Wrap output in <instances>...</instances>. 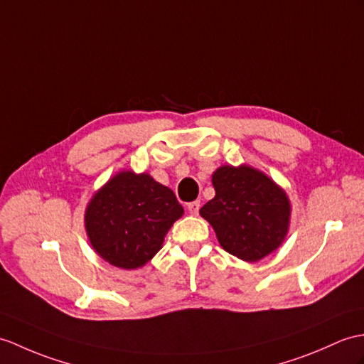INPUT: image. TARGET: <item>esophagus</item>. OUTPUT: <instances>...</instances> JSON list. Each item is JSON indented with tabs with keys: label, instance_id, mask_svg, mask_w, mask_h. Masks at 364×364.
Returning a JSON list of instances; mask_svg holds the SVG:
<instances>
[{
	"label": "esophagus",
	"instance_id": "esophagus-1",
	"mask_svg": "<svg viewBox=\"0 0 364 364\" xmlns=\"http://www.w3.org/2000/svg\"><path fill=\"white\" fill-rule=\"evenodd\" d=\"M198 209H200V201H192L188 205V210L192 215H197L198 214Z\"/></svg>",
	"mask_w": 364,
	"mask_h": 364
}]
</instances>
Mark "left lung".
<instances>
[{"label":"left lung","instance_id":"left-lung-1","mask_svg":"<svg viewBox=\"0 0 364 364\" xmlns=\"http://www.w3.org/2000/svg\"><path fill=\"white\" fill-rule=\"evenodd\" d=\"M215 197L200 209L218 243L245 262H257L281 247L290 223V200L264 172L222 166L213 173Z\"/></svg>","mask_w":364,"mask_h":364}]
</instances>
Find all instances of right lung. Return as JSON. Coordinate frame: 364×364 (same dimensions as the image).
<instances>
[{
  "mask_svg": "<svg viewBox=\"0 0 364 364\" xmlns=\"http://www.w3.org/2000/svg\"><path fill=\"white\" fill-rule=\"evenodd\" d=\"M184 214L172 189L149 173L122 171L102 186L85 210V230L97 255L134 269L161 250L164 235Z\"/></svg>",
  "mask_w": 364,
  "mask_h": 364,
  "instance_id": "right-lung-1",
  "label": "right lung"
}]
</instances>
